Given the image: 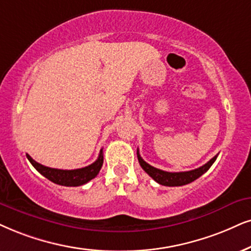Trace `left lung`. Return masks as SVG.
<instances>
[{
    "label": "left lung",
    "mask_w": 251,
    "mask_h": 251,
    "mask_svg": "<svg viewBox=\"0 0 251 251\" xmlns=\"http://www.w3.org/2000/svg\"><path fill=\"white\" fill-rule=\"evenodd\" d=\"M136 154H138L139 163H140L142 169H144L155 182L166 186H182L185 185V184L193 182V180L199 178L202 174H205L206 171L210 169L211 166L214 163V161L217 160L218 157V155H215V156L213 158H211L207 163L197 168L195 170L180 171V173H169V171H163L157 169V168L151 167V164L145 162V161L142 160V157L140 156V154H139V151H136Z\"/></svg>",
    "instance_id": "obj_1"
}]
</instances>
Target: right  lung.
<instances>
[{
	"instance_id": "right-lung-1",
	"label": "right lung",
	"mask_w": 251,
	"mask_h": 251,
	"mask_svg": "<svg viewBox=\"0 0 251 251\" xmlns=\"http://www.w3.org/2000/svg\"><path fill=\"white\" fill-rule=\"evenodd\" d=\"M27 160L30 161L31 164L39 171L43 176H45L50 182L59 184L63 186H80L83 184L88 183L89 180L95 178L100 173V168L103 166V149H100L98 158L90 166L81 168V169L74 170H62L55 169V168L45 167L43 164L36 162L30 155L26 154Z\"/></svg>"
}]
</instances>
